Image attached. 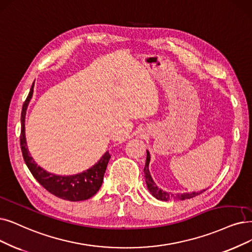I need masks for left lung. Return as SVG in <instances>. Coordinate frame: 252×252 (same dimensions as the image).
<instances>
[{
    "label": "left lung",
    "mask_w": 252,
    "mask_h": 252,
    "mask_svg": "<svg viewBox=\"0 0 252 252\" xmlns=\"http://www.w3.org/2000/svg\"><path fill=\"white\" fill-rule=\"evenodd\" d=\"M149 163H150V153L149 151H147V159H146V165L144 168V173H145V178H146V183H147V187L149 189V191L151 192L154 197H156L159 200H163V202H167L170 198L174 199H178V200H184V199H188V198H192L196 195H198L199 193H202L203 191H199V192H184V193H168L166 191H163L162 189H160L157 187V185L155 184V182L153 181L152 177H151L150 170H149ZM205 191V190H204Z\"/></svg>",
    "instance_id": "8db88e82"
}]
</instances>
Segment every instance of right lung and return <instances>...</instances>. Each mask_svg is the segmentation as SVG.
<instances>
[{
  "label": "right lung",
  "instance_id": "right-lung-1",
  "mask_svg": "<svg viewBox=\"0 0 252 252\" xmlns=\"http://www.w3.org/2000/svg\"><path fill=\"white\" fill-rule=\"evenodd\" d=\"M33 91L34 83L23 105L21 117V148L24 160L28 168L34 176V178L48 191V192L60 198L70 200V202H79V200H85L92 197L94 194L97 193V191L102 185L103 176L110 158L109 153L106 152L91 168H89L80 174L72 176L54 175L47 173L45 169L38 166L37 163L33 160V157L30 156L25 134L26 112L30 100H31L33 96Z\"/></svg>",
  "mask_w": 252,
  "mask_h": 252
}]
</instances>
